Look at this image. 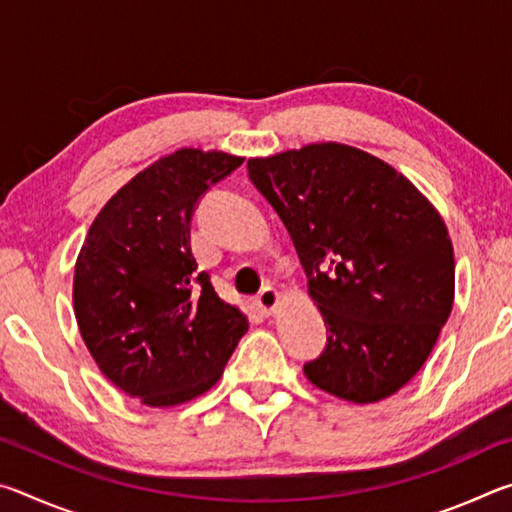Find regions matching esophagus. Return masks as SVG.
Wrapping results in <instances>:
<instances>
[{
  "label": "esophagus",
  "mask_w": 512,
  "mask_h": 512,
  "mask_svg": "<svg viewBox=\"0 0 512 512\" xmlns=\"http://www.w3.org/2000/svg\"><path fill=\"white\" fill-rule=\"evenodd\" d=\"M277 305H280V293H277L273 287H264L262 293L255 298V307L259 314H264V316H271L277 309Z\"/></svg>",
  "instance_id": "obj_1"
}]
</instances>
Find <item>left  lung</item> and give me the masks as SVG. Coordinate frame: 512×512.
I'll list each match as a JSON object with an SVG mask.
<instances>
[{
	"label": "left lung",
	"instance_id": "left-lung-1",
	"mask_svg": "<svg viewBox=\"0 0 512 512\" xmlns=\"http://www.w3.org/2000/svg\"><path fill=\"white\" fill-rule=\"evenodd\" d=\"M248 178L287 225L327 325L307 379L354 404L400 391L452 314L440 214L391 164L336 142L248 160Z\"/></svg>",
	"mask_w": 512,
	"mask_h": 512
}]
</instances>
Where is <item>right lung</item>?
Returning <instances> with one entry per match:
<instances>
[{
  "label": "right lung",
  "mask_w": 512,
  "mask_h": 512,
  "mask_svg": "<svg viewBox=\"0 0 512 512\" xmlns=\"http://www.w3.org/2000/svg\"><path fill=\"white\" fill-rule=\"evenodd\" d=\"M244 158L180 149L137 173L103 205L76 259L74 309L103 375L149 406L212 388L248 320L198 273L192 216Z\"/></svg>",
  "instance_id": "obj_1"
}]
</instances>
